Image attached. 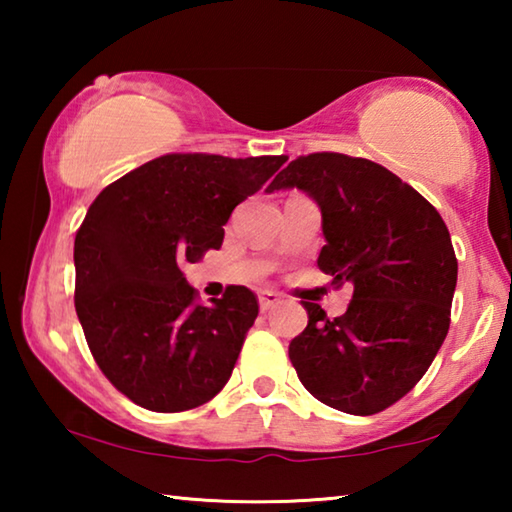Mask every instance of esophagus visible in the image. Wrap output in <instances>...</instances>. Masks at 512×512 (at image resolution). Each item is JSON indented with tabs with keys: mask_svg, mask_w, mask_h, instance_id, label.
Instances as JSON below:
<instances>
[{
	"mask_svg": "<svg viewBox=\"0 0 512 512\" xmlns=\"http://www.w3.org/2000/svg\"><path fill=\"white\" fill-rule=\"evenodd\" d=\"M257 298H259V309H262V311L273 309L277 302H280V296H277V293H273V291H262Z\"/></svg>",
	"mask_w": 512,
	"mask_h": 512,
	"instance_id": "1",
	"label": "esophagus"
}]
</instances>
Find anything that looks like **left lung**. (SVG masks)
<instances>
[{"instance_id":"left-lung-1","label":"left lung","mask_w":512,"mask_h":512,"mask_svg":"<svg viewBox=\"0 0 512 512\" xmlns=\"http://www.w3.org/2000/svg\"><path fill=\"white\" fill-rule=\"evenodd\" d=\"M302 189L320 207L318 268L352 300L339 318L302 302L309 323L289 345L302 386L332 409L372 415L418 384L443 345L458 262L427 198L393 171L343 153L289 162L266 192Z\"/></svg>"}]
</instances>
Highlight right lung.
Segmentation results:
<instances>
[{
	"instance_id": "obj_1",
	"label": "right lung",
	"mask_w": 512,
	"mask_h": 512,
	"mask_svg": "<svg viewBox=\"0 0 512 512\" xmlns=\"http://www.w3.org/2000/svg\"><path fill=\"white\" fill-rule=\"evenodd\" d=\"M287 160L167 153L94 198L74 239V305L94 361L128 400L178 413L228 384L257 296L228 287L198 305L183 266L221 248L232 210Z\"/></svg>"
}]
</instances>
